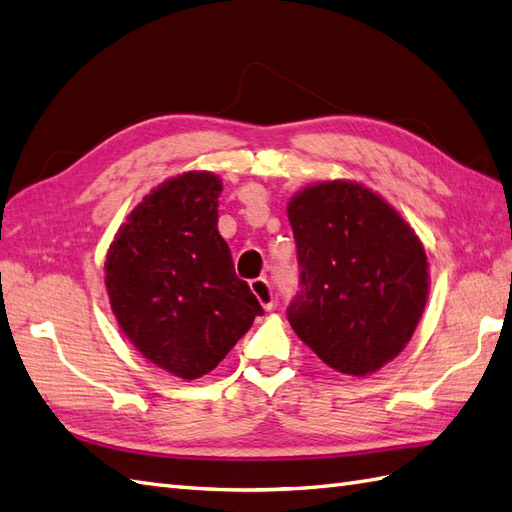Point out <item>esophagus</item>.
Wrapping results in <instances>:
<instances>
[{
    "label": "esophagus",
    "mask_w": 512,
    "mask_h": 512,
    "mask_svg": "<svg viewBox=\"0 0 512 512\" xmlns=\"http://www.w3.org/2000/svg\"><path fill=\"white\" fill-rule=\"evenodd\" d=\"M251 292L257 296V301L261 303L266 312H270L272 307H275V299H272V290H270V283L266 279H253L251 283Z\"/></svg>",
    "instance_id": "obj_1"
}]
</instances>
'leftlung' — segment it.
<instances>
[{
	"instance_id": "1",
	"label": "left lung",
	"mask_w": 512,
	"mask_h": 512,
	"mask_svg": "<svg viewBox=\"0 0 512 512\" xmlns=\"http://www.w3.org/2000/svg\"><path fill=\"white\" fill-rule=\"evenodd\" d=\"M301 294L288 320L329 368L366 377L406 349L430 296V264L410 222L373 189L334 178L288 202Z\"/></svg>"
}]
</instances>
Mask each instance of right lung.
I'll return each instance as SVG.
<instances>
[{
  "mask_svg": "<svg viewBox=\"0 0 512 512\" xmlns=\"http://www.w3.org/2000/svg\"><path fill=\"white\" fill-rule=\"evenodd\" d=\"M220 192L207 170L165 178L128 213L104 261L124 336L185 382L211 373L264 314L218 231Z\"/></svg>",
  "mask_w": 512,
  "mask_h": 512,
  "instance_id": "add662e5",
  "label": "right lung"
}]
</instances>
